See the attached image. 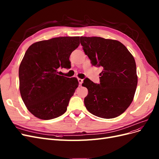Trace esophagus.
<instances>
[{
    "mask_svg": "<svg viewBox=\"0 0 159 159\" xmlns=\"http://www.w3.org/2000/svg\"><path fill=\"white\" fill-rule=\"evenodd\" d=\"M78 82H79V85H81V84H82L83 83V80L81 79V78H78Z\"/></svg>",
    "mask_w": 159,
    "mask_h": 159,
    "instance_id": "esophagus-1",
    "label": "esophagus"
}]
</instances>
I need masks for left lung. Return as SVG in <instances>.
<instances>
[{"label":"left lung","instance_id":"1","mask_svg":"<svg viewBox=\"0 0 159 159\" xmlns=\"http://www.w3.org/2000/svg\"><path fill=\"white\" fill-rule=\"evenodd\" d=\"M85 54L94 66L102 67L100 84L85 80L88 94L85 106L95 116L111 119L125 112L132 103L137 85L134 57L121 42L101 37L81 36Z\"/></svg>","mask_w":159,"mask_h":159}]
</instances>
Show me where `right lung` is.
<instances>
[{
  "label": "right lung",
  "instance_id": "1",
  "mask_svg": "<svg viewBox=\"0 0 159 159\" xmlns=\"http://www.w3.org/2000/svg\"><path fill=\"white\" fill-rule=\"evenodd\" d=\"M80 45V36L51 38L34 43L19 66V89L28 110L38 119L49 120L63 115L78 87L76 78L60 75L69 68L71 53Z\"/></svg>",
  "mask_w": 159,
  "mask_h": 159
}]
</instances>
